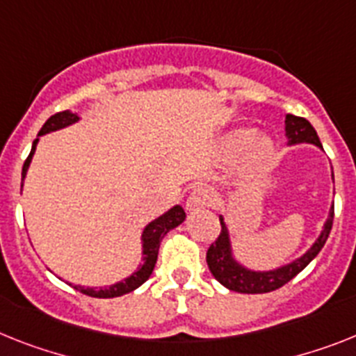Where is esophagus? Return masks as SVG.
I'll list each match as a JSON object with an SVG mask.
<instances>
[{"label": "esophagus", "instance_id": "obj_1", "mask_svg": "<svg viewBox=\"0 0 356 356\" xmlns=\"http://www.w3.org/2000/svg\"><path fill=\"white\" fill-rule=\"evenodd\" d=\"M211 201H213V195L208 188H202V186H197L193 188L190 195L186 199V208L190 211H197V210H202L206 206H210Z\"/></svg>", "mask_w": 356, "mask_h": 356}]
</instances>
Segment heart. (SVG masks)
I'll use <instances>...</instances> for the list:
<instances>
[{"label":"heart","instance_id":"1","mask_svg":"<svg viewBox=\"0 0 356 356\" xmlns=\"http://www.w3.org/2000/svg\"><path fill=\"white\" fill-rule=\"evenodd\" d=\"M246 128H235L222 137V148L226 154H235L241 150L246 142L248 145L244 147L243 157H241V170L244 173H257L264 170L271 163L275 154V145L270 137L266 136H253Z\"/></svg>","mask_w":356,"mask_h":356}]
</instances>
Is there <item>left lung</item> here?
Wrapping results in <instances>:
<instances>
[{"mask_svg": "<svg viewBox=\"0 0 356 356\" xmlns=\"http://www.w3.org/2000/svg\"><path fill=\"white\" fill-rule=\"evenodd\" d=\"M286 137H288L289 146L307 143V145H315L316 148L322 150L321 139L316 136L315 128L312 127V122L304 118H297V115H291V113L286 115ZM331 179L335 181L333 170H331ZM333 213H335V210L331 206L327 219L322 226L321 235L316 237L315 243L307 248L302 255L293 259L291 262L279 266V268H273V270H253V268H248L246 264L238 261L234 253L228 226L224 222L222 215H219L222 229H220L219 238L208 248V253H206L208 268L224 288L237 291V293H270V291H275V289L282 288L286 282H289L295 275L300 273L318 255V252L324 248L325 241L330 237L331 226H333Z\"/></svg>", "mask_w": 356, "mask_h": 356, "instance_id": "obj_1", "label": "left lung"}]
</instances>
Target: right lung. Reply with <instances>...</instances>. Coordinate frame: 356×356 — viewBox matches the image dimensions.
<instances>
[{
	"mask_svg": "<svg viewBox=\"0 0 356 356\" xmlns=\"http://www.w3.org/2000/svg\"><path fill=\"white\" fill-rule=\"evenodd\" d=\"M79 115L70 110H65V112H59L56 115L49 119V121L44 122L43 128L38 134V139L32 143V150L31 155L26 157L25 164H23V172H21V188H23V181L26 177V172H29V166L32 163V157H34L35 146L40 143V137L44 136V134L50 132H58V130H63V128L70 127V124H76L79 121ZM186 219V213H184L183 206L175 204L172 206L168 211H164L163 215H159L157 219H154L152 222H148L145 226L141 234V246H143V259L141 264L137 266V270L134 271L132 275H128L127 279L119 280L115 284L104 286V288H85V286H74L76 289H79L81 293L88 295V297H95V298H113V297H121V295H127L134 289H137L141 284H145L146 280L150 279L152 271L155 268V262H157V255H159V246L161 241L166 234H168L170 229L177 228L179 224H183V220Z\"/></svg>",
	"mask_w": 356,
	"mask_h": 356,
	"instance_id": "obj_1",
	"label": "right lung"
}]
</instances>
